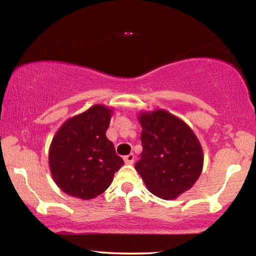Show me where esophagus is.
Here are the masks:
<instances>
[{"mask_svg": "<svg viewBox=\"0 0 256 256\" xmlns=\"http://www.w3.org/2000/svg\"><path fill=\"white\" fill-rule=\"evenodd\" d=\"M134 158H136V157H134V154H130L128 156H125L124 162H125V164H132L134 162Z\"/></svg>", "mask_w": 256, "mask_h": 256, "instance_id": "esophagus-1", "label": "esophagus"}]
</instances>
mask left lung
Listing matches in <instances>:
<instances>
[{
	"instance_id": "obj_1",
	"label": "left lung",
	"mask_w": 256,
	"mask_h": 256,
	"mask_svg": "<svg viewBox=\"0 0 256 256\" xmlns=\"http://www.w3.org/2000/svg\"><path fill=\"white\" fill-rule=\"evenodd\" d=\"M144 150L136 170L151 193L174 200L193 188L203 168V150L196 133L183 120L158 108L140 112Z\"/></svg>"
}]
</instances>
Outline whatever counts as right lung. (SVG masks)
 Segmentation results:
<instances>
[{"label": "right lung", "instance_id": "obj_1", "mask_svg": "<svg viewBox=\"0 0 256 256\" xmlns=\"http://www.w3.org/2000/svg\"><path fill=\"white\" fill-rule=\"evenodd\" d=\"M114 108L97 104L72 116L55 133L48 151L50 174L68 196L92 200L110 188L124 164L106 136Z\"/></svg>", "mask_w": 256, "mask_h": 256}]
</instances>
